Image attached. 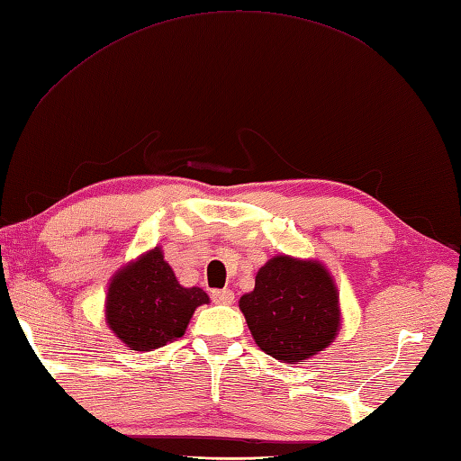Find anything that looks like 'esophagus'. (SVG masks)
<instances>
[{
    "mask_svg": "<svg viewBox=\"0 0 461 461\" xmlns=\"http://www.w3.org/2000/svg\"><path fill=\"white\" fill-rule=\"evenodd\" d=\"M212 300L219 304H232L234 303V293L229 288H222V290H212Z\"/></svg>",
    "mask_w": 461,
    "mask_h": 461,
    "instance_id": "1",
    "label": "esophagus"
}]
</instances>
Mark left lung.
I'll list each match as a JSON object with an SVG mask.
<instances>
[{"instance_id":"obj_1","label":"left lung","mask_w":461,"mask_h":461,"mask_svg":"<svg viewBox=\"0 0 461 461\" xmlns=\"http://www.w3.org/2000/svg\"><path fill=\"white\" fill-rule=\"evenodd\" d=\"M239 306L258 348L280 362L312 358L340 330L338 288L318 260L270 258Z\"/></svg>"}]
</instances>
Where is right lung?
<instances>
[{"instance_id":"1","label":"right lung","mask_w":461,"mask_h":461,"mask_svg":"<svg viewBox=\"0 0 461 461\" xmlns=\"http://www.w3.org/2000/svg\"><path fill=\"white\" fill-rule=\"evenodd\" d=\"M201 304H209V294L178 285L163 250L155 247L111 278L105 321L127 348L151 352L181 338Z\"/></svg>"}]
</instances>
